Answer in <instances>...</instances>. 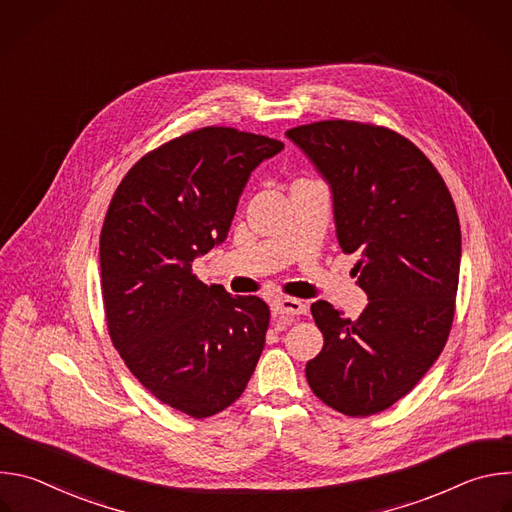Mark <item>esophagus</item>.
I'll return each instance as SVG.
<instances>
[{"instance_id":"esophagus-1","label":"esophagus","mask_w":512,"mask_h":512,"mask_svg":"<svg viewBox=\"0 0 512 512\" xmlns=\"http://www.w3.org/2000/svg\"><path fill=\"white\" fill-rule=\"evenodd\" d=\"M271 310H273V314L275 316H279V318H285V316H291V318H296V316H302V314H306V304L304 302H300V300H291V298H285V300H275L273 304H271Z\"/></svg>"}]
</instances>
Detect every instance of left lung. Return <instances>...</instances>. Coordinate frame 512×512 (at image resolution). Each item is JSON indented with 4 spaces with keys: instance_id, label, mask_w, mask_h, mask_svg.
<instances>
[{
    "instance_id": "1",
    "label": "left lung",
    "mask_w": 512,
    "mask_h": 512,
    "mask_svg": "<svg viewBox=\"0 0 512 512\" xmlns=\"http://www.w3.org/2000/svg\"><path fill=\"white\" fill-rule=\"evenodd\" d=\"M287 137L328 180L340 249L358 253L352 271L369 296L356 320L312 304L324 348L306 379L328 407L369 417L405 397L448 342L462 255L456 204L427 156L389 127L328 119Z\"/></svg>"
}]
</instances>
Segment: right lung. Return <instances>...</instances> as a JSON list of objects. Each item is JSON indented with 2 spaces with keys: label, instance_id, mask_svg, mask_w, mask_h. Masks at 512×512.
<instances>
[{
  "label": "right lung",
  "instance_id": "1",
  "mask_svg": "<svg viewBox=\"0 0 512 512\" xmlns=\"http://www.w3.org/2000/svg\"><path fill=\"white\" fill-rule=\"evenodd\" d=\"M283 143L208 125L139 158L101 229V291L113 346L156 399L194 419L245 391L265 346L269 306L206 285L192 261L229 235L251 172Z\"/></svg>",
  "mask_w": 512,
  "mask_h": 512
}]
</instances>
